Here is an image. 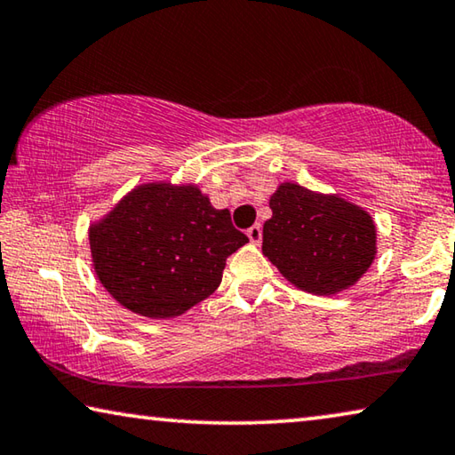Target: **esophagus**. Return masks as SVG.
I'll use <instances>...</instances> for the list:
<instances>
[{"label":"esophagus","mask_w":455,"mask_h":455,"mask_svg":"<svg viewBox=\"0 0 455 455\" xmlns=\"http://www.w3.org/2000/svg\"><path fill=\"white\" fill-rule=\"evenodd\" d=\"M247 236H249V241L253 243V244L261 243V239H263V230H261V227H259V225L251 227V228L247 230Z\"/></svg>","instance_id":"obj_1"}]
</instances>
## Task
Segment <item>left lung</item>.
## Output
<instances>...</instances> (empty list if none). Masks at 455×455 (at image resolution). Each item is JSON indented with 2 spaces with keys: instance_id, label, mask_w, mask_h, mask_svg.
I'll use <instances>...</instances> for the list:
<instances>
[{
  "instance_id": "obj_1",
  "label": "left lung",
  "mask_w": 455,
  "mask_h": 455,
  "mask_svg": "<svg viewBox=\"0 0 455 455\" xmlns=\"http://www.w3.org/2000/svg\"><path fill=\"white\" fill-rule=\"evenodd\" d=\"M263 255L299 290L334 295L369 271L377 255L372 216L336 194L283 182L269 200Z\"/></svg>"
}]
</instances>
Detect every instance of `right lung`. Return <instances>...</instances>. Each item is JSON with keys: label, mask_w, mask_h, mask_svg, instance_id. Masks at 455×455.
<instances>
[{"label": "right lung", "mask_w": 455, "mask_h": 455, "mask_svg": "<svg viewBox=\"0 0 455 455\" xmlns=\"http://www.w3.org/2000/svg\"><path fill=\"white\" fill-rule=\"evenodd\" d=\"M89 243L105 290L132 312L165 320L206 299L227 257L249 239L198 186L151 182L91 225Z\"/></svg>", "instance_id": "right-lung-1"}]
</instances>
